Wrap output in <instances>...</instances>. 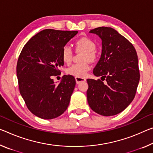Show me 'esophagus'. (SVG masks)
<instances>
[{"mask_svg":"<svg viewBox=\"0 0 153 153\" xmlns=\"http://www.w3.org/2000/svg\"><path fill=\"white\" fill-rule=\"evenodd\" d=\"M76 82L77 84H79L81 82H86V79L84 78V77H76Z\"/></svg>","mask_w":153,"mask_h":153,"instance_id":"34e87169","label":"esophagus"}]
</instances>
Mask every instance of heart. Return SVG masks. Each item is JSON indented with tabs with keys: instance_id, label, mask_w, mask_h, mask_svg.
<instances>
[{
	"instance_id": "1",
	"label": "heart",
	"mask_w": 153,
	"mask_h": 153,
	"mask_svg": "<svg viewBox=\"0 0 153 153\" xmlns=\"http://www.w3.org/2000/svg\"><path fill=\"white\" fill-rule=\"evenodd\" d=\"M76 45L77 50L84 52L82 56V60L85 61L73 65L67 69V73L73 76L82 77L86 76L87 72L91 69V65L88 60L90 61H94L96 59V54L94 53L96 50V44L89 38L82 37L77 41ZM61 58L65 64H69L71 62L73 51L69 45H66L62 48Z\"/></svg>"
}]
</instances>
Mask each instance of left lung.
<instances>
[{"label":"left lung","mask_w":153,"mask_h":153,"mask_svg":"<svg viewBox=\"0 0 153 153\" xmlns=\"http://www.w3.org/2000/svg\"><path fill=\"white\" fill-rule=\"evenodd\" d=\"M90 33L102 40V52L93 69L100 79H87V100L99 114H118L131 103L140 81L138 59L135 48L127 39L110 27H99Z\"/></svg>","instance_id":"obj_1"}]
</instances>
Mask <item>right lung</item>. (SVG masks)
<instances>
[{"label": "right lung", "mask_w": 153, "mask_h": 153, "mask_svg": "<svg viewBox=\"0 0 153 153\" xmlns=\"http://www.w3.org/2000/svg\"><path fill=\"white\" fill-rule=\"evenodd\" d=\"M77 31L45 29L24 46L19 56L16 72L19 89L29 110L43 119H53L69 106L76 86L71 75H65L56 85L53 76L63 66L62 49Z\"/></svg>", "instance_id": "1"}]
</instances>
